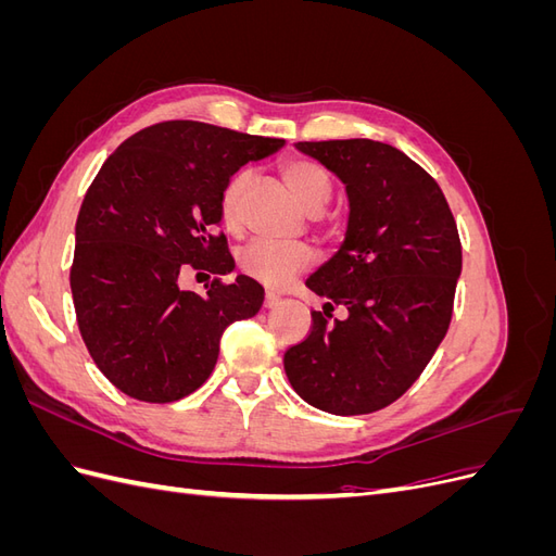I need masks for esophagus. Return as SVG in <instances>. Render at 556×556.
<instances>
[{
	"label": "esophagus",
	"mask_w": 556,
	"mask_h": 556,
	"mask_svg": "<svg viewBox=\"0 0 556 556\" xmlns=\"http://www.w3.org/2000/svg\"><path fill=\"white\" fill-rule=\"evenodd\" d=\"M280 304V296L278 294H274V292H266V296H264V306L266 308H276Z\"/></svg>",
	"instance_id": "esophagus-1"
}]
</instances>
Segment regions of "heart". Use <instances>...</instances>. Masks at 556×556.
Wrapping results in <instances>:
<instances>
[{"label": "heart", "instance_id": "b5f03b06", "mask_svg": "<svg viewBox=\"0 0 556 556\" xmlns=\"http://www.w3.org/2000/svg\"><path fill=\"white\" fill-rule=\"evenodd\" d=\"M280 178L288 185L301 208L308 213L323 211L331 197V180L327 172L313 160L292 157L280 164ZM250 185V174L239 172L229 178L220 194V217L229 231L241 227V199ZM313 250L306 243H280L257 239L239 252L241 274L264 285L268 290H282L313 264Z\"/></svg>", "mask_w": 556, "mask_h": 556}]
</instances>
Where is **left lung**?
I'll use <instances>...</instances> for the list:
<instances>
[{"mask_svg": "<svg viewBox=\"0 0 556 556\" xmlns=\"http://www.w3.org/2000/svg\"><path fill=\"white\" fill-rule=\"evenodd\" d=\"M296 148L345 182L350 220L341 250L306 280L327 304L285 352V374L319 410L376 413L408 392L445 339L462 274L457 223L439 182L390 143ZM333 305L346 317L333 318Z\"/></svg>", "mask_w": 556, "mask_h": 556, "instance_id": "obj_1", "label": "left lung"}]
</instances>
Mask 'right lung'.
<instances>
[{
    "instance_id": "obj_1",
    "label": "right lung",
    "mask_w": 556,
    "mask_h": 556,
    "mask_svg": "<svg viewBox=\"0 0 556 556\" xmlns=\"http://www.w3.org/2000/svg\"><path fill=\"white\" fill-rule=\"evenodd\" d=\"M282 139L197 121L150 125L115 148L76 220L72 294L83 341L121 392L148 403L192 394L213 374L223 331L252 317L264 288L233 268L220 194L250 160ZM218 278L180 291L185 267Z\"/></svg>"
}]
</instances>
